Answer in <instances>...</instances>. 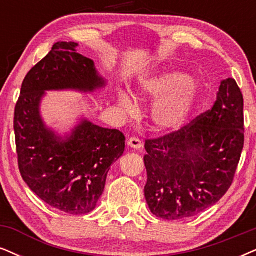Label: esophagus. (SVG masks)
<instances>
[{
	"mask_svg": "<svg viewBox=\"0 0 256 256\" xmlns=\"http://www.w3.org/2000/svg\"><path fill=\"white\" fill-rule=\"evenodd\" d=\"M128 145L130 148H143V142L140 140V139L137 138V137H132L128 140Z\"/></svg>",
	"mask_w": 256,
	"mask_h": 256,
	"instance_id": "obj_1",
	"label": "esophagus"
}]
</instances>
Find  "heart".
Returning a JSON list of instances; mask_svg holds the SVG:
<instances>
[{"label": "heart", "instance_id": "b5f03b06", "mask_svg": "<svg viewBox=\"0 0 256 256\" xmlns=\"http://www.w3.org/2000/svg\"><path fill=\"white\" fill-rule=\"evenodd\" d=\"M138 94L157 99L151 119L160 132L178 131L186 124L195 105L198 86L195 80L174 70H163L139 82ZM119 105L126 112L134 111V102L128 93H119Z\"/></svg>", "mask_w": 256, "mask_h": 256}]
</instances>
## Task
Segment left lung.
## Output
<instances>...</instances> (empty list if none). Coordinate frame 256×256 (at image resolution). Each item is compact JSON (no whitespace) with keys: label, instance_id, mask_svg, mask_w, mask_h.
<instances>
[{"label":"left lung","instance_id":"obj_1","mask_svg":"<svg viewBox=\"0 0 256 256\" xmlns=\"http://www.w3.org/2000/svg\"><path fill=\"white\" fill-rule=\"evenodd\" d=\"M244 144V96L229 78L212 110L178 131L145 140L144 192L152 214L174 221L216 204L234 180Z\"/></svg>","mask_w":256,"mask_h":256}]
</instances>
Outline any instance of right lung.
Here are the masks:
<instances>
[{
    "label": "right lung",
    "mask_w": 256,
    "mask_h": 256,
    "mask_svg": "<svg viewBox=\"0 0 256 256\" xmlns=\"http://www.w3.org/2000/svg\"><path fill=\"white\" fill-rule=\"evenodd\" d=\"M76 42H56L29 70L14 113L18 169L29 189L70 215L92 212L104 192L110 168L125 150L119 130L82 120L66 139L47 128L40 116L44 90L92 92L105 86L94 62L76 53Z\"/></svg>",
    "instance_id": "obj_1"
}]
</instances>
